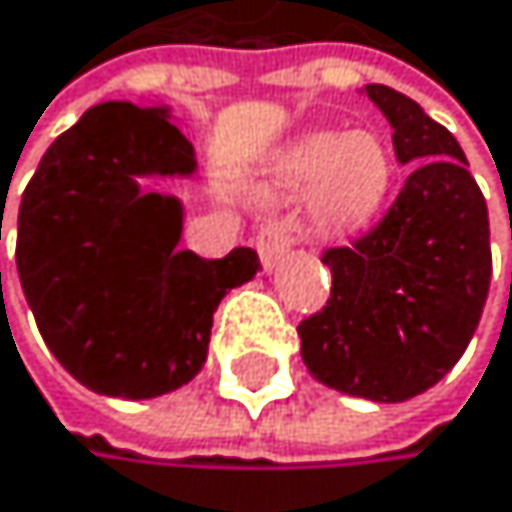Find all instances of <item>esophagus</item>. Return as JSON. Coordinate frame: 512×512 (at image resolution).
<instances>
[{
  "mask_svg": "<svg viewBox=\"0 0 512 512\" xmlns=\"http://www.w3.org/2000/svg\"><path fill=\"white\" fill-rule=\"evenodd\" d=\"M304 239V230L298 217H273L261 226L258 233V254L267 270H273L286 254Z\"/></svg>",
  "mask_w": 512,
  "mask_h": 512,
  "instance_id": "esophagus-1",
  "label": "esophagus"
}]
</instances>
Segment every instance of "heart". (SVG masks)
Returning <instances> with one entry per match:
<instances>
[{
	"mask_svg": "<svg viewBox=\"0 0 512 512\" xmlns=\"http://www.w3.org/2000/svg\"><path fill=\"white\" fill-rule=\"evenodd\" d=\"M279 192H311L314 223L323 233H351L367 226L385 205L395 161L382 136L370 130L311 133L279 158Z\"/></svg>",
	"mask_w": 512,
	"mask_h": 512,
	"instance_id": "obj_1",
	"label": "heart"
}]
</instances>
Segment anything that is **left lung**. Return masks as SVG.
<instances>
[{"instance_id":"8db88e82","label":"left lung","mask_w":512,"mask_h":512,"mask_svg":"<svg viewBox=\"0 0 512 512\" xmlns=\"http://www.w3.org/2000/svg\"><path fill=\"white\" fill-rule=\"evenodd\" d=\"M367 96L416 170L376 226L323 251L329 301L298 335L314 379L395 404L432 388L473 339L491 286L488 208L451 130L392 86L370 83Z\"/></svg>"}]
</instances>
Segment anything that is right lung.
I'll return each mask as SVG.
<instances>
[{
	"instance_id": "right-lung-1",
	"label": "right lung",
	"mask_w": 512,
	"mask_h": 512,
	"mask_svg": "<svg viewBox=\"0 0 512 512\" xmlns=\"http://www.w3.org/2000/svg\"><path fill=\"white\" fill-rule=\"evenodd\" d=\"M192 170L167 108L102 102L49 145L21 195V289L55 360L92 392L139 401L186 385L220 298L261 270L251 248L180 251V201L136 183Z\"/></svg>"
}]
</instances>
